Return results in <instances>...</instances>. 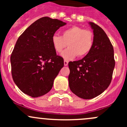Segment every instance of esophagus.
<instances>
[{
	"mask_svg": "<svg viewBox=\"0 0 127 127\" xmlns=\"http://www.w3.org/2000/svg\"><path fill=\"white\" fill-rule=\"evenodd\" d=\"M67 64H68V61H66V60H64V66H67Z\"/></svg>",
	"mask_w": 127,
	"mask_h": 127,
	"instance_id": "obj_1",
	"label": "esophagus"
}]
</instances>
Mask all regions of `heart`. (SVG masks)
I'll list each match as a JSON object with an SVG mask.
<instances>
[{
    "label": "heart",
    "mask_w": 127,
    "mask_h": 127,
    "mask_svg": "<svg viewBox=\"0 0 127 127\" xmlns=\"http://www.w3.org/2000/svg\"><path fill=\"white\" fill-rule=\"evenodd\" d=\"M52 42L55 52L59 53L68 46L61 56L69 60L77 56L82 57L90 52L93 45V34L91 31L74 26L64 30L62 36L53 35Z\"/></svg>",
    "instance_id": "obj_1"
}]
</instances>
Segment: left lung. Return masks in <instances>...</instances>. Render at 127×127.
I'll return each instance as SVG.
<instances>
[{"mask_svg": "<svg viewBox=\"0 0 127 127\" xmlns=\"http://www.w3.org/2000/svg\"><path fill=\"white\" fill-rule=\"evenodd\" d=\"M93 30L90 52L79 61H70L68 77L71 92L83 99H92L107 89L115 67L114 48L101 28L90 22Z\"/></svg>", "mask_w": 127, "mask_h": 127, "instance_id": "8db88e82", "label": "left lung"}]
</instances>
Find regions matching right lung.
Returning <instances> with one entry per match:
<instances>
[{"mask_svg":"<svg viewBox=\"0 0 127 127\" xmlns=\"http://www.w3.org/2000/svg\"><path fill=\"white\" fill-rule=\"evenodd\" d=\"M66 23L43 17L29 26L19 37L10 57L14 82L24 93L41 96L50 92L64 66L63 58L56 55L52 38Z\"/></svg>","mask_w":127,"mask_h":127,"instance_id":"1","label":"right lung"}]
</instances>
